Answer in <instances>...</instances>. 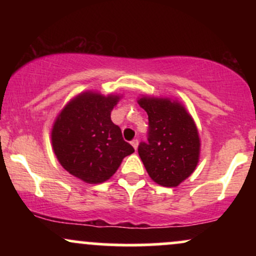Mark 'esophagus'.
Here are the masks:
<instances>
[{
	"label": "esophagus",
	"mask_w": 256,
	"mask_h": 256,
	"mask_svg": "<svg viewBox=\"0 0 256 256\" xmlns=\"http://www.w3.org/2000/svg\"><path fill=\"white\" fill-rule=\"evenodd\" d=\"M131 146H134V150H137V148H138V140H134L131 142Z\"/></svg>",
	"instance_id": "obj_1"
}]
</instances>
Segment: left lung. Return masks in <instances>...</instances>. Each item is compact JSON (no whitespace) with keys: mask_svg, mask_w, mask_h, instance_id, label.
I'll return each mask as SVG.
<instances>
[{"mask_svg":"<svg viewBox=\"0 0 256 256\" xmlns=\"http://www.w3.org/2000/svg\"><path fill=\"white\" fill-rule=\"evenodd\" d=\"M138 104L148 114V143L138 154L146 172L161 186H178L195 171L200 136L192 116L178 100L142 95Z\"/></svg>","mask_w":256,"mask_h":256,"instance_id":"left-lung-1","label":"left lung"}]
</instances>
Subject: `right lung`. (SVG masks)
Listing matches in <instances>:
<instances>
[{
  "mask_svg": "<svg viewBox=\"0 0 256 256\" xmlns=\"http://www.w3.org/2000/svg\"><path fill=\"white\" fill-rule=\"evenodd\" d=\"M122 95L84 91L61 110L52 128V146L60 165L89 184L108 180L134 149L125 142L110 113Z\"/></svg>",
  "mask_w": 256,
  "mask_h": 256,
  "instance_id": "1",
  "label": "right lung"
}]
</instances>
